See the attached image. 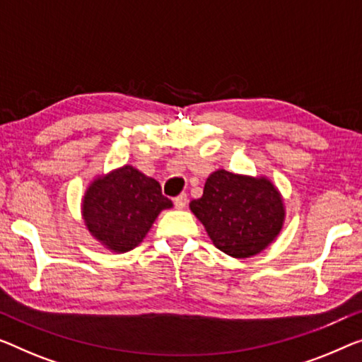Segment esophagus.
<instances>
[{
	"instance_id": "esophagus-1",
	"label": "esophagus",
	"mask_w": 362,
	"mask_h": 362,
	"mask_svg": "<svg viewBox=\"0 0 362 362\" xmlns=\"http://www.w3.org/2000/svg\"><path fill=\"white\" fill-rule=\"evenodd\" d=\"M187 203H188V197H187V193H182V195H179V197H175L174 198V204H175V208L177 209H183L187 206Z\"/></svg>"
}]
</instances>
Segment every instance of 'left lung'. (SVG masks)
<instances>
[{"instance_id":"1","label":"left lung","mask_w":362,"mask_h":362,"mask_svg":"<svg viewBox=\"0 0 362 362\" xmlns=\"http://www.w3.org/2000/svg\"><path fill=\"white\" fill-rule=\"evenodd\" d=\"M190 209L221 252L249 258L276 239L284 223L281 193L267 177L213 172L203 197L190 202Z\"/></svg>"}]
</instances>
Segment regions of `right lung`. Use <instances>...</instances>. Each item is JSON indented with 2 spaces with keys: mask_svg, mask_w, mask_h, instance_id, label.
Masks as SVG:
<instances>
[{
  "mask_svg": "<svg viewBox=\"0 0 362 362\" xmlns=\"http://www.w3.org/2000/svg\"><path fill=\"white\" fill-rule=\"evenodd\" d=\"M172 202L158 180L123 165L90 183L83 198V219L105 249L118 253L141 244L151 226Z\"/></svg>",
  "mask_w": 362,
  "mask_h": 362,
  "instance_id": "right-lung-1",
  "label": "right lung"
}]
</instances>
